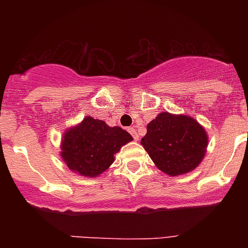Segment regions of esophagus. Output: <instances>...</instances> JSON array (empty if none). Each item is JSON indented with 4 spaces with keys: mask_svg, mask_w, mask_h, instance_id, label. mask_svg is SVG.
<instances>
[{
    "mask_svg": "<svg viewBox=\"0 0 248 248\" xmlns=\"http://www.w3.org/2000/svg\"><path fill=\"white\" fill-rule=\"evenodd\" d=\"M128 130H129V133H130V134H131V137L134 138L135 140L139 139V137H138V134H137V130H135L134 128H129Z\"/></svg>",
    "mask_w": 248,
    "mask_h": 248,
    "instance_id": "esophagus-1",
    "label": "esophagus"
}]
</instances>
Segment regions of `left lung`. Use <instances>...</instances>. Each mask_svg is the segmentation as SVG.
Segmentation results:
<instances>
[{"mask_svg":"<svg viewBox=\"0 0 248 248\" xmlns=\"http://www.w3.org/2000/svg\"><path fill=\"white\" fill-rule=\"evenodd\" d=\"M141 145L155 165L165 174L177 176L194 170L207 148V135L195 119L160 113L148 124Z\"/></svg>","mask_w":248,"mask_h":248,"instance_id":"8db88e82","label":"left lung"}]
</instances>
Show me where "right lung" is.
<instances>
[{"label": "right lung", "mask_w": 248, "mask_h": 248, "mask_svg": "<svg viewBox=\"0 0 248 248\" xmlns=\"http://www.w3.org/2000/svg\"><path fill=\"white\" fill-rule=\"evenodd\" d=\"M131 140L133 137L119 126L87 117L65 131L61 155L72 171L94 177L104 172L113 164L114 154Z\"/></svg>", "instance_id": "add662e5"}]
</instances>
